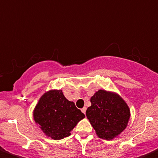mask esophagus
Listing matches in <instances>:
<instances>
[{"label":"esophagus","mask_w":158,"mask_h":158,"mask_svg":"<svg viewBox=\"0 0 158 158\" xmlns=\"http://www.w3.org/2000/svg\"><path fill=\"white\" fill-rule=\"evenodd\" d=\"M81 112L83 113V114H85V112H86V108L84 107V108H82L81 109Z\"/></svg>","instance_id":"obj_1"}]
</instances>
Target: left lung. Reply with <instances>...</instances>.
Returning <instances> with one entry per match:
<instances>
[{
    "mask_svg": "<svg viewBox=\"0 0 158 158\" xmlns=\"http://www.w3.org/2000/svg\"><path fill=\"white\" fill-rule=\"evenodd\" d=\"M90 102L86 117L98 137L113 140L127 127L130 110L119 94L99 89L91 97Z\"/></svg>",
    "mask_w": 158,
    "mask_h": 158,
    "instance_id": "8db88e82",
    "label": "left lung"
}]
</instances>
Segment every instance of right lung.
<instances>
[{"mask_svg": "<svg viewBox=\"0 0 158 158\" xmlns=\"http://www.w3.org/2000/svg\"><path fill=\"white\" fill-rule=\"evenodd\" d=\"M35 123L46 137L60 140L68 137L85 114L69 101L61 89H50L39 99L33 112Z\"/></svg>", "mask_w": 158, "mask_h": 158, "instance_id": "add662e5", "label": "right lung"}]
</instances>
